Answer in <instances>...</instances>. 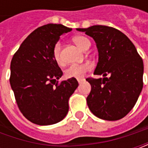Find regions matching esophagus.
I'll return each instance as SVG.
<instances>
[{"instance_id":"esophagus-1","label":"esophagus","mask_w":148,"mask_h":148,"mask_svg":"<svg viewBox=\"0 0 148 148\" xmlns=\"http://www.w3.org/2000/svg\"><path fill=\"white\" fill-rule=\"evenodd\" d=\"M77 81H78V83H82V82H84V79H78Z\"/></svg>"}]
</instances>
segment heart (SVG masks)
<instances>
[{"label":"heart","instance_id":"heart-1","mask_svg":"<svg viewBox=\"0 0 148 148\" xmlns=\"http://www.w3.org/2000/svg\"><path fill=\"white\" fill-rule=\"evenodd\" d=\"M72 41L77 44L78 47L86 51L90 48V42L88 38L85 36L77 35L72 38ZM52 56L57 64L59 66L63 65V61L61 58V43L59 41L56 42L52 49ZM92 69V66L88 62H84L80 64H72L69 66L65 70V76L67 78H82L84 75Z\"/></svg>","mask_w":148,"mask_h":148}]
</instances>
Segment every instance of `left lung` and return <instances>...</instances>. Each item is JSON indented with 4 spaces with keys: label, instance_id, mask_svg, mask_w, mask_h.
<instances>
[{
    "label": "left lung",
    "instance_id": "obj_1",
    "mask_svg": "<svg viewBox=\"0 0 148 148\" xmlns=\"http://www.w3.org/2000/svg\"><path fill=\"white\" fill-rule=\"evenodd\" d=\"M92 37L99 52L95 75L86 78L91 86L86 98L90 110L99 119L114 121L126 116L142 91L143 62L134 44L113 27L94 25L77 29Z\"/></svg>",
    "mask_w": 148,
    "mask_h": 148
}]
</instances>
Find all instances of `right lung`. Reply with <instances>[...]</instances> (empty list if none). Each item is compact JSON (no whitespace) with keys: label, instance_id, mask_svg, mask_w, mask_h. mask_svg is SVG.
Segmentation results:
<instances>
[{"label":"right lung","instance_id":"add662e5","mask_svg":"<svg viewBox=\"0 0 148 148\" xmlns=\"http://www.w3.org/2000/svg\"><path fill=\"white\" fill-rule=\"evenodd\" d=\"M71 29L49 24L26 38L10 62V83L20 112L38 125H50L66 115L68 100L78 86L76 78L58 83L62 71L52 56L60 36Z\"/></svg>","mask_w":148,"mask_h":148}]
</instances>
